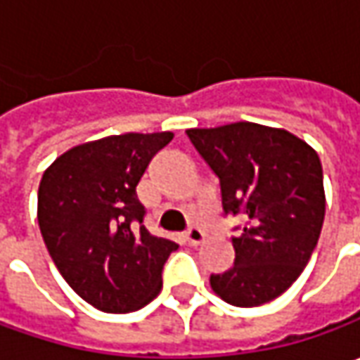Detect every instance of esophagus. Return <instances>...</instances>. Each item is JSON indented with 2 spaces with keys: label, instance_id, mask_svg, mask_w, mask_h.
Returning <instances> with one entry per match:
<instances>
[{
  "label": "esophagus",
  "instance_id": "obj_1",
  "mask_svg": "<svg viewBox=\"0 0 360 360\" xmlns=\"http://www.w3.org/2000/svg\"><path fill=\"white\" fill-rule=\"evenodd\" d=\"M206 238V234H204V230H200L198 226H192V229H188L186 232V240L190 246H198L202 244Z\"/></svg>",
  "mask_w": 360,
  "mask_h": 360
}]
</instances>
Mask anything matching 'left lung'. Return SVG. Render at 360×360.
Returning a JSON list of instances; mask_svg holds the SVG:
<instances>
[{
    "label": "left lung",
    "mask_w": 360,
    "mask_h": 360,
    "mask_svg": "<svg viewBox=\"0 0 360 360\" xmlns=\"http://www.w3.org/2000/svg\"><path fill=\"white\" fill-rule=\"evenodd\" d=\"M220 180L222 208L246 226L232 238L234 266L210 276L234 307H260L281 297L311 260L325 220L319 154L281 128L236 122L186 130Z\"/></svg>",
    "instance_id": "8db88e82"
}]
</instances>
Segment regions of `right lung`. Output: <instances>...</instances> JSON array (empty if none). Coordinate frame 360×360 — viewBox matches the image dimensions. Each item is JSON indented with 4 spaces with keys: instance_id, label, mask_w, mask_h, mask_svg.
<instances>
[{
    "instance_id": "right-lung-1",
    "label": "right lung",
    "mask_w": 360,
    "mask_h": 360,
    "mask_svg": "<svg viewBox=\"0 0 360 360\" xmlns=\"http://www.w3.org/2000/svg\"><path fill=\"white\" fill-rule=\"evenodd\" d=\"M172 131L74 146L41 176L37 222L60 274L98 311L131 312L158 297L178 244L150 234L136 186Z\"/></svg>"
}]
</instances>
